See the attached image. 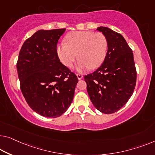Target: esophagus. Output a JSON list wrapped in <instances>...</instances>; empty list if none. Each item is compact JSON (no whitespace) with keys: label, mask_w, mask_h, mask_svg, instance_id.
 I'll return each instance as SVG.
<instances>
[{"label":"esophagus","mask_w":155,"mask_h":155,"mask_svg":"<svg viewBox=\"0 0 155 155\" xmlns=\"http://www.w3.org/2000/svg\"><path fill=\"white\" fill-rule=\"evenodd\" d=\"M77 77L78 80H81V79H82L83 75L81 74H77Z\"/></svg>","instance_id":"34e87169"}]
</instances>
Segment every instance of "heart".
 <instances>
[{"label": "heart", "mask_w": 155, "mask_h": 155, "mask_svg": "<svg viewBox=\"0 0 155 155\" xmlns=\"http://www.w3.org/2000/svg\"><path fill=\"white\" fill-rule=\"evenodd\" d=\"M65 41L57 47L58 55L64 65L71 68L78 57L77 68L82 71L97 68L104 61L108 45L103 33L74 31L65 37Z\"/></svg>", "instance_id": "obj_1"}]
</instances>
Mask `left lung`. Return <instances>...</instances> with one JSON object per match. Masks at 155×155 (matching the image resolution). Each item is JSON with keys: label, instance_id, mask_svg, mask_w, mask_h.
<instances>
[{"label": "left lung", "instance_id": "left-lung-1", "mask_svg": "<svg viewBox=\"0 0 155 155\" xmlns=\"http://www.w3.org/2000/svg\"><path fill=\"white\" fill-rule=\"evenodd\" d=\"M108 40L107 56L93 73L84 77L90 99L103 114L117 111L132 95L137 82L134 55L121 34L107 27H98Z\"/></svg>", "mask_w": 155, "mask_h": 155}]
</instances>
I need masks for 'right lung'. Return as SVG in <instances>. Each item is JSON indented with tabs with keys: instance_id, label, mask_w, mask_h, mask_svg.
I'll return each instance as SVG.
<instances>
[{
	"instance_id": "obj_1",
	"label": "right lung",
	"mask_w": 155,
	"mask_h": 155,
	"mask_svg": "<svg viewBox=\"0 0 155 155\" xmlns=\"http://www.w3.org/2000/svg\"><path fill=\"white\" fill-rule=\"evenodd\" d=\"M65 28L40 30L24 41L17 69L21 91L29 107L47 117L61 116L74 95L77 77L61 63L57 44Z\"/></svg>"
}]
</instances>
